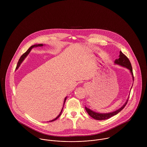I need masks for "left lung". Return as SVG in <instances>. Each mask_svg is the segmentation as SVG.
Wrapping results in <instances>:
<instances>
[{"label": "left lung", "instance_id": "obj_1", "mask_svg": "<svg viewBox=\"0 0 147 147\" xmlns=\"http://www.w3.org/2000/svg\"><path fill=\"white\" fill-rule=\"evenodd\" d=\"M114 64L119 65L123 67H125L127 69H128L130 73H131V75L132 78V80L134 81V75H133V72H132V68L131 64L130 63L129 59L127 58V57H126L125 54H123L122 53V52L121 51H120V52H119V58L116 59L115 60ZM132 85H133V84H132ZM131 88H132V87H131ZM128 98H129V97H128L127 100H126V102L122 106H121L119 109H117V110L114 111L113 112H110V113H97V112H96V111H94L92 110L91 109L88 108L86 106L85 107V109L86 112L88 113V114L92 118H93V119H94L96 120H99V121L105 120V119H107L112 117L113 116H114V115H117L121 110H122L124 109V107H125L127 103Z\"/></svg>", "mask_w": 147, "mask_h": 147}]
</instances>
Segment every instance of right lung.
Returning a JSON list of instances; mask_svg holds the SVG:
<instances>
[{"instance_id":"add662e5","label":"right lung","mask_w":147,"mask_h":147,"mask_svg":"<svg viewBox=\"0 0 147 147\" xmlns=\"http://www.w3.org/2000/svg\"><path fill=\"white\" fill-rule=\"evenodd\" d=\"M45 46V44H42V43H40V44H36V45H32V46H30L29 49H28V50L22 55L21 57V58H20V59H19V62H18V65H17V67H16V69H18V68H19V67H20V64H21V63L22 62V61L25 59V58L28 56V55L29 54V53L30 52V51L32 50V49H33V48H34V47H41V46ZM67 97H65V98H64V102H63V107H62V110H61V112H60V113H59V114L55 118H54V119H53V120H51V121H47V122H53V121H55V120H57L60 116H61V114H62V111H63V107H64V104H65V101H66V99H67Z\"/></svg>"}]
</instances>
